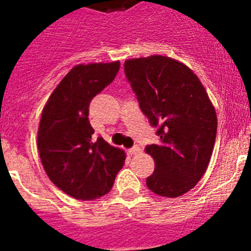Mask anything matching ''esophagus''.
I'll return each instance as SVG.
<instances>
[{"mask_svg": "<svg viewBox=\"0 0 251 251\" xmlns=\"http://www.w3.org/2000/svg\"><path fill=\"white\" fill-rule=\"evenodd\" d=\"M129 152L131 153V155H137V153L141 152V147H138V146H134V147H131V149L129 150Z\"/></svg>", "mask_w": 251, "mask_h": 251, "instance_id": "esophagus-1", "label": "esophagus"}]
</instances>
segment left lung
<instances>
[{
  "label": "left lung",
  "mask_w": 251,
  "mask_h": 251,
  "mask_svg": "<svg viewBox=\"0 0 251 251\" xmlns=\"http://www.w3.org/2000/svg\"><path fill=\"white\" fill-rule=\"evenodd\" d=\"M127 82L160 142L146 146L155 160L150 190L176 198L197 185L210 163L218 117L198 76L179 61L150 56L125 61Z\"/></svg>",
  "instance_id": "obj_1"
}]
</instances>
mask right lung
<instances>
[{
  "label": "right lung",
  "mask_w": 251,
  "mask_h": 251,
  "mask_svg": "<svg viewBox=\"0 0 251 251\" xmlns=\"http://www.w3.org/2000/svg\"><path fill=\"white\" fill-rule=\"evenodd\" d=\"M120 62L78 65L49 96L41 113L37 149L49 179L75 199L108 194L125 152L94 137L88 120L91 100L113 82Z\"/></svg>",
  "instance_id": "right-lung-1"
}]
</instances>
